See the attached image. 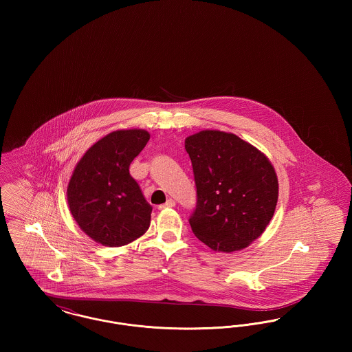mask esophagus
<instances>
[{
  "label": "esophagus",
  "instance_id": "obj_1",
  "mask_svg": "<svg viewBox=\"0 0 352 352\" xmlns=\"http://www.w3.org/2000/svg\"><path fill=\"white\" fill-rule=\"evenodd\" d=\"M175 206V201L174 199H168V201L165 203V204H161L158 208L160 210H164V208H171V207H174Z\"/></svg>",
  "mask_w": 352,
  "mask_h": 352
}]
</instances>
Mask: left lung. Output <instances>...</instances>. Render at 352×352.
I'll return each mask as SVG.
<instances>
[{"label": "left lung", "instance_id": "obj_1", "mask_svg": "<svg viewBox=\"0 0 352 352\" xmlns=\"http://www.w3.org/2000/svg\"><path fill=\"white\" fill-rule=\"evenodd\" d=\"M197 184L194 234L212 251H241L274 215L278 179L268 157L236 134L201 131L184 140Z\"/></svg>", "mask_w": 352, "mask_h": 352}]
</instances>
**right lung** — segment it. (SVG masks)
I'll return each instance as SVG.
<instances>
[{
    "instance_id": "obj_1",
    "label": "right lung",
    "mask_w": 352,
    "mask_h": 352,
    "mask_svg": "<svg viewBox=\"0 0 352 352\" xmlns=\"http://www.w3.org/2000/svg\"><path fill=\"white\" fill-rule=\"evenodd\" d=\"M149 138L145 129L111 132L84 153L72 171L69 211L84 234L101 245H126L151 226V206L129 174Z\"/></svg>"
}]
</instances>
